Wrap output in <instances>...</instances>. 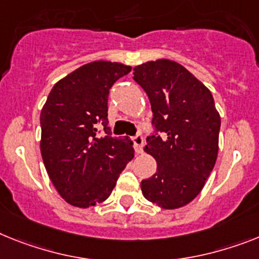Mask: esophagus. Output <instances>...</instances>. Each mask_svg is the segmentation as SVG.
<instances>
[{"label": "esophagus", "instance_id": "obj_1", "mask_svg": "<svg viewBox=\"0 0 259 259\" xmlns=\"http://www.w3.org/2000/svg\"><path fill=\"white\" fill-rule=\"evenodd\" d=\"M132 141H133L134 149H136L137 153H142L143 143H145V140H143L142 134H136L134 137H132Z\"/></svg>", "mask_w": 259, "mask_h": 259}]
</instances>
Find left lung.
Listing matches in <instances>:
<instances>
[{
	"label": "left lung",
	"mask_w": 259,
	"mask_h": 259,
	"mask_svg": "<svg viewBox=\"0 0 259 259\" xmlns=\"http://www.w3.org/2000/svg\"><path fill=\"white\" fill-rule=\"evenodd\" d=\"M133 75L151 104L153 133L145 151L158 164L153 177L142 180L141 190L160 208L183 207L199 195L213 170L220 114L209 89L179 63H143Z\"/></svg>",
	"instance_id": "left-lung-1"
}]
</instances>
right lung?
I'll return each mask as SVG.
<instances>
[{
  "label": "right lung",
  "instance_id": "obj_1",
  "mask_svg": "<svg viewBox=\"0 0 259 259\" xmlns=\"http://www.w3.org/2000/svg\"><path fill=\"white\" fill-rule=\"evenodd\" d=\"M132 67L99 60L80 67L51 89L40 113V153L52 184L71 205L88 208L109 197L133 159V142L112 137L109 89ZM106 136L99 137L97 126Z\"/></svg>",
  "mask_w": 259,
  "mask_h": 259
}]
</instances>
